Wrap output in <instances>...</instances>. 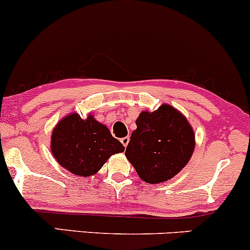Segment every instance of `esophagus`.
<instances>
[{
	"label": "esophagus",
	"mask_w": 250,
	"mask_h": 250,
	"mask_svg": "<svg viewBox=\"0 0 250 250\" xmlns=\"http://www.w3.org/2000/svg\"><path fill=\"white\" fill-rule=\"evenodd\" d=\"M129 140H130V137H129V136L122 137V139H121V143H122L123 146H125V147H127V146H128V143H129Z\"/></svg>",
	"instance_id": "34e87169"
}]
</instances>
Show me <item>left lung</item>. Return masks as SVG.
Listing matches in <instances>:
<instances>
[{
  "label": "left lung",
  "mask_w": 250,
  "mask_h": 250,
  "mask_svg": "<svg viewBox=\"0 0 250 250\" xmlns=\"http://www.w3.org/2000/svg\"><path fill=\"white\" fill-rule=\"evenodd\" d=\"M131 133L125 156L139 176L148 183L173 179L190 160L195 148L191 125L169 104L142 111Z\"/></svg>",
  "instance_id": "obj_1"
}]
</instances>
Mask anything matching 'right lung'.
Wrapping results in <instances>:
<instances>
[{"label":"right lung","instance_id":"obj_1","mask_svg":"<svg viewBox=\"0 0 250 250\" xmlns=\"http://www.w3.org/2000/svg\"><path fill=\"white\" fill-rule=\"evenodd\" d=\"M50 149L63 168L84 177L96 174L111 155L125 151L122 143L111 136L104 125L93 115L83 120L76 113L57 123Z\"/></svg>","mask_w":250,"mask_h":250}]
</instances>
